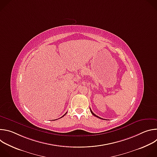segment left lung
Segmentation results:
<instances>
[{
  "instance_id": "left-lung-1",
  "label": "left lung",
  "mask_w": 157,
  "mask_h": 157,
  "mask_svg": "<svg viewBox=\"0 0 157 157\" xmlns=\"http://www.w3.org/2000/svg\"><path fill=\"white\" fill-rule=\"evenodd\" d=\"M90 110H91V113H92V114H93V115H94V116H96V117H98V118H99V119H101V117H98V116H96V114H94V113H93V111H92V110H91V109H90Z\"/></svg>"
}]
</instances>
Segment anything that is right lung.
Masks as SVG:
<instances>
[{"label": "right lung", "instance_id": "right-lung-1", "mask_svg": "<svg viewBox=\"0 0 157 157\" xmlns=\"http://www.w3.org/2000/svg\"><path fill=\"white\" fill-rule=\"evenodd\" d=\"M65 114H64V115H65Z\"/></svg>", "mask_w": 157, "mask_h": 157}]
</instances>
